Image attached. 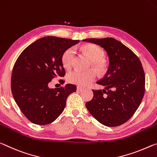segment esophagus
<instances>
[{
    "label": "esophagus",
    "mask_w": 157,
    "mask_h": 157,
    "mask_svg": "<svg viewBox=\"0 0 157 157\" xmlns=\"http://www.w3.org/2000/svg\"><path fill=\"white\" fill-rule=\"evenodd\" d=\"M77 91H82V90H83V88H81V87H77Z\"/></svg>",
    "instance_id": "esophagus-1"
}]
</instances>
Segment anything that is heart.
Here are the masks:
<instances>
[{
  "mask_svg": "<svg viewBox=\"0 0 157 157\" xmlns=\"http://www.w3.org/2000/svg\"><path fill=\"white\" fill-rule=\"evenodd\" d=\"M81 50L90 60H92V65L97 71H102L104 67L101 59L104 57V52L102 48L94 44H86L82 46ZM74 55L73 48H68L63 53L61 60L64 67L67 69L71 68ZM97 74L93 69L87 71L74 70L69 73L67 79L69 83L79 86H87L90 84L96 78Z\"/></svg>",
  "mask_w": 157,
  "mask_h": 157,
  "instance_id": "1",
  "label": "heart"
}]
</instances>
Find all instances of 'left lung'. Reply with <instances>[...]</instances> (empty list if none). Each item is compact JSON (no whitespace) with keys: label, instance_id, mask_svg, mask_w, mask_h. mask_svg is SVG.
<instances>
[{"label":"left lung","instance_id":"1","mask_svg":"<svg viewBox=\"0 0 157 157\" xmlns=\"http://www.w3.org/2000/svg\"><path fill=\"white\" fill-rule=\"evenodd\" d=\"M106 51L109 65L106 75L97 83L105 88L92 90L86 106L92 116L107 127L128 121L139 107L145 93V77L142 64L133 51L112 37L83 40Z\"/></svg>","mask_w":157,"mask_h":157}]
</instances>
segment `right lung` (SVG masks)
I'll list each match as a JSON object with an SVG mask.
<instances>
[{"mask_svg":"<svg viewBox=\"0 0 157 157\" xmlns=\"http://www.w3.org/2000/svg\"><path fill=\"white\" fill-rule=\"evenodd\" d=\"M79 42L48 36L32 43L17 58L12 69V93L31 122L39 125L53 122L63 113L68 96L76 90L73 84L57 89L48 88V84L65 75L62 56Z\"/></svg>","mask_w":157,"mask_h":157,"instance_id":"1","label":"right lung"}]
</instances>
